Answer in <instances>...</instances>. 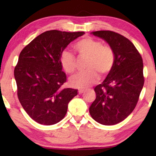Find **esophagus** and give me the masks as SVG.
I'll return each instance as SVG.
<instances>
[{
    "label": "esophagus",
    "mask_w": 156,
    "mask_h": 156,
    "mask_svg": "<svg viewBox=\"0 0 156 156\" xmlns=\"http://www.w3.org/2000/svg\"><path fill=\"white\" fill-rule=\"evenodd\" d=\"M84 89H79V94H82L84 93Z\"/></svg>",
    "instance_id": "obj_1"
}]
</instances>
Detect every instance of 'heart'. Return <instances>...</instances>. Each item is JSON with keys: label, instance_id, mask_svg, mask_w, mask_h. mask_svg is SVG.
Here are the masks:
<instances>
[{"label": "heart", "instance_id": "heart-1", "mask_svg": "<svg viewBox=\"0 0 156 156\" xmlns=\"http://www.w3.org/2000/svg\"><path fill=\"white\" fill-rule=\"evenodd\" d=\"M74 49L82 57L88 58L85 72H80L72 76L69 84L75 88L85 89L97 82L99 72L101 76L107 75L112 71L114 64V52L110 47L103 45L99 40L87 37L79 40L74 44ZM60 64L68 74L75 71V58L68 51H63L60 55Z\"/></svg>", "mask_w": 156, "mask_h": 156}]
</instances>
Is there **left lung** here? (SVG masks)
I'll return each instance as SVG.
<instances>
[{"label":"left lung","mask_w":156,"mask_h":156,"mask_svg":"<svg viewBox=\"0 0 156 156\" xmlns=\"http://www.w3.org/2000/svg\"><path fill=\"white\" fill-rule=\"evenodd\" d=\"M114 52L113 68L104 82L94 88L96 99L89 107L91 117L101 124L115 125L131 114L144 84L142 57L134 44L120 34L94 31Z\"/></svg>","instance_id":"obj_1"}]
</instances>
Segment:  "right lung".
Instances as JSON below:
<instances>
[{
	"label": "right lung",
	"mask_w": 156,
	"mask_h": 156,
	"mask_svg": "<svg viewBox=\"0 0 156 156\" xmlns=\"http://www.w3.org/2000/svg\"><path fill=\"white\" fill-rule=\"evenodd\" d=\"M84 32L49 30L40 34L21 51L14 70L21 105L30 117L42 125H53L65 116L68 104L77 89L63 88L67 80L60 55Z\"/></svg>",
	"instance_id": "1"
}]
</instances>
